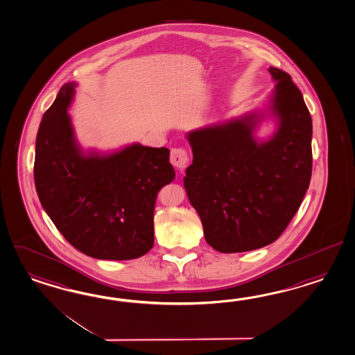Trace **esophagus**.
I'll return each instance as SVG.
<instances>
[{"instance_id":"34e87169","label":"esophagus","mask_w":355,"mask_h":355,"mask_svg":"<svg viewBox=\"0 0 355 355\" xmlns=\"http://www.w3.org/2000/svg\"><path fill=\"white\" fill-rule=\"evenodd\" d=\"M170 161H171V164H173L175 168L184 170V168L187 167L188 162H189V157H188V153L185 152V149H182V148H175V149L171 150Z\"/></svg>"}]
</instances>
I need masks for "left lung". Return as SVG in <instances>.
<instances>
[{
	"label": "left lung",
	"mask_w": 355,
	"mask_h": 355,
	"mask_svg": "<svg viewBox=\"0 0 355 355\" xmlns=\"http://www.w3.org/2000/svg\"><path fill=\"white\" fill-rule=\"evenodd\" d=\"M269 103L187 134L193 162L184 188L200 215L205 239L223 254L273 243L290 224L309 188L313 125L288 73L270 67ZM270 137L255 135L265 119Z\"/></svg>",
	"instance_id": "left-lung-1"
}]
</instances>
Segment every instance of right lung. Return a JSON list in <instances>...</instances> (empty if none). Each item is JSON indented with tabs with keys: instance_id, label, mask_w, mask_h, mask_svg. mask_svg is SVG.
I'll return each mask as SVG.
<instances>
[{
	"instance_id": "add662e5",
	"label": "right lung",
	"mask_w": 355,
	"mask_h": 355,
	"mask_svg": "<svg viewBox=\"0 0 355 355\" xmlns=\"http://www.w3.org/2000/svg\"><path fill=\"white\" fill-rule=\"evenodd\" d=\"M76 86H62L40 123L38 198L78 251L99 260L137 259L155 243L157 193L175 178L170 150L139 143L110 152L83 149L68 113Z\"/></svg>"
}]
</instances>
